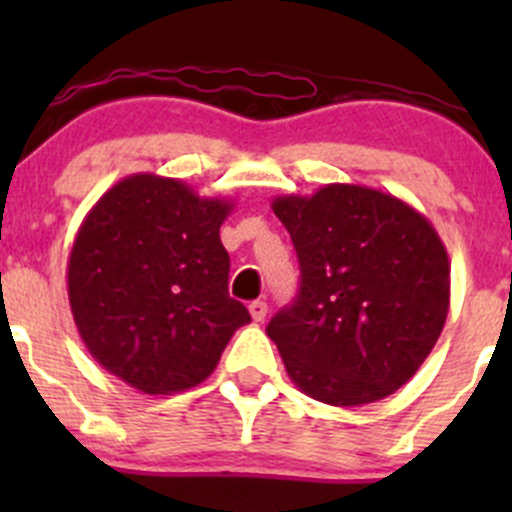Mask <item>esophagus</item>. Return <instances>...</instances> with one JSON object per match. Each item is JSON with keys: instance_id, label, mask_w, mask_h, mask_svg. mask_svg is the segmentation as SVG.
Returning a JSON list of instances; mask_svg holds the SVG:
<instances>
[{"instance_id": "1", "label": "esophagus", "mask_w": 512, "mask_h": 512, "mask_svg": "<svg viewBox=\"0 0 512 512\" xmlns=\"http://www.w3.org/2000/svg\"><path fill=\"white\" fill-rule=\"evenodd\" d=\"M250 314L255 322H262V319L267 317V302H262V299H255V302H250Z\"/></svg>"}]
</instances>
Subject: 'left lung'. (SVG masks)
<instances>
[{"mask_svg": "<svg viewBox=\"0 0 512 512\" xmlns=\"http://www.w3.org/2000/svg\"><path fill=\"white\" fill-rule=\"evenodd\" d=\"M302 270L292 307L267 324L289 379L329 406L386 399L443 332L451 262L436 227L391 193L329 183L277 195Z\"/></svg>", "mask_w": 512, "mask_h": 512, "instance_id": "left-lung-1", "label": "left lung"}]
</instances>
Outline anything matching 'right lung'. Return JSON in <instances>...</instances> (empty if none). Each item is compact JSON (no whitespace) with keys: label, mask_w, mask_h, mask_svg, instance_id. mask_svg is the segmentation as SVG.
Returning a JSON list of instances; mask_svg holds the SVG:
<instances>
[{"label":"right lung","mask_w":512,"mask_h":512,"mask_svg":"<svg viewBox=\"0 0 512 512\" xmlns=\"http://www.w3.org/2000/svg\"><path fill=\"white\" fill-rule=\"evenodd\" d=\"M232 208L156 173L128 175L96 200L71 245L66 285L76 329L108 374L151 396L213 374L250 322L227 292L220 225Z\"/></svg>","instance_id":"obj_1"}]
</instances>
